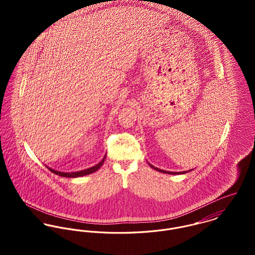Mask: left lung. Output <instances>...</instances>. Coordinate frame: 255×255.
Here are the masks:
<instances>
[{
  "label": "left lung",
  "instance_id": "obj_1",
  "mask_svg": "<svg viewBox=\"0 0 255 255\" xmlns=\"http://www.w3.org/2000/svg\"><path fill=\"white\" fill-rule=\"evenodd\" d=\"M150 165V164H149ZM153 169H155L156 171H159V172H161V173H164V174H170V175H178V174H184V173H186V172H182V173H176V172H167V171H164V170H161V169H158V168H155V167H153L152 165H150Z\"/></svg>",
  "mask_w": 255,
  "mask_h": 255
}]
</instances>
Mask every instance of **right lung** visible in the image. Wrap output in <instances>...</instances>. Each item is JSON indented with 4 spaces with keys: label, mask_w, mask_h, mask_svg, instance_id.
Segmentation results:
<instances>
[{
    "label": "right lung",
    "mask_w": 255,
    "mask_h": 255,
    "mask_svg": "<svg viewBox=\"0 0 255 255\" xmlns=\"http://www.w3.org/2000/svg\"><path fill=\"white\" fill-rule=\"evenodd\" d=\"M105 158H106V156L103 158V160H102L100 163H98V164H97L96 166H94V167H91V168H89V169H85V170H83V171L74 172V173H63V172L55 171V170H53V169H51V168H48V169H49L52 173H54V174H56V175H59V176H61V177H65V178H77V177L86 176V175H89V174H92V173L96 172V171L103 165V163H104V161H105Z\"/></svg>",
    "instance_id": "add662e5"
}]
</instances>
